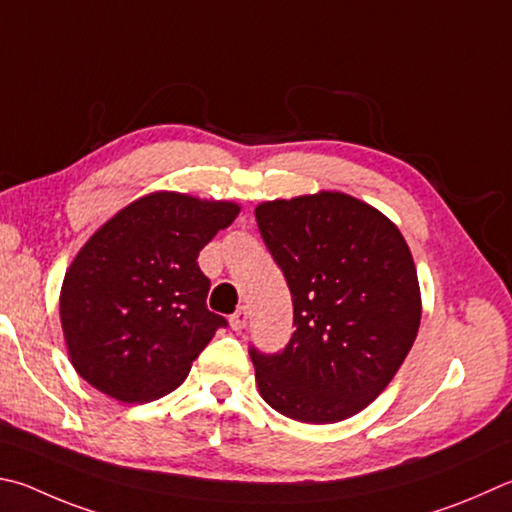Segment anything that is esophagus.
<instances>
[{"instance_id": "1", "label": "esophagus", "mask_w": 512, "mask_h": 512, "mask_svg": "<svg viewBox=\"0 0 512 512\" xmlns=\"http://www.w3.org/2000/svg\"><path fill=\"white\" fill-rule=\"evenodd\" d=\"M248 324V309L246 306H239V309L230 315V327L235 331H241Z\"/></svg>"}]
</instances>
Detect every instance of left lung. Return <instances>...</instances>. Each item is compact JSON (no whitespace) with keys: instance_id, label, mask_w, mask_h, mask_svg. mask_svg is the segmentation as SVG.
Returning <instances> with one entry per match:
<instances>
[{"instance_id":"left-lung-1","label":"left lung","mask_w":512,"mask_h":512,"mask_svg":"<svg viewBox=\"0 0 512 512\" xmlns=\"http://www.w3.org/2000/svg\"><path fill=\"white\" fill-rule=\"evenodd\" d=\"M255 217L295 327L280 351L250 345L259 394L293 421H345L383 392L416 340L410 248L385 215L340 192L262 203Z\"/></svg>"}]
</instances>
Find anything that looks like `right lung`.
<instances>
[{"mask_svg": "<svg viewBox=\"0 0 512 512\" xmlns=\"http://www.w3.org/2000/svg\"><path fill=\"white\" fill-rule=\"evenodd\" d=\"M239 206L154 192L91 237L64 275L60 320L69 356L89 385L123 403H150L190 374L192 360L228 327L208 311L201 248Z\"/></svg>", "mask_w": 512, "mask_h": 512, "instance_id": "right-lung-1", "label": "right lung"}]
</instances>
